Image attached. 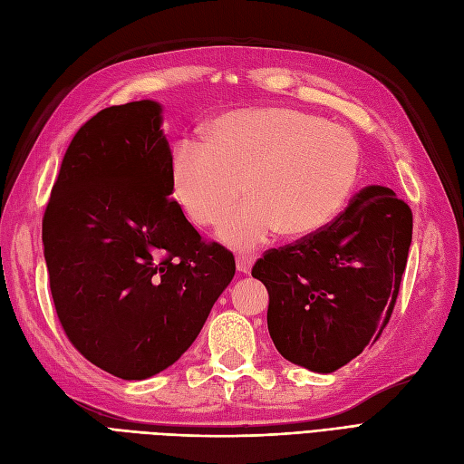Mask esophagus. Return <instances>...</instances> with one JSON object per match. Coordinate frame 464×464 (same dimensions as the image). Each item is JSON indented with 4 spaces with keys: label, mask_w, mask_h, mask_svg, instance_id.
<instances>
[{
    "label": "esophagus",
    "mask_w": 464,
    "mask_h": 464,
    "mask_svg": "<svg viewBox=\"0 0 464 464\" xmlns=\"http://www.w3.org/2000/svg\"><path fill=\"white\" fill-rule=\"evenodd\" d=\"M237 260V270L243 272V275H248L253 268V263H255V255H246V253H239L235 256Z\"/></svg>",
    "instance_id": "1"
}]
</instances>
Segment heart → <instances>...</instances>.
<instances>
[{"label": "heart", "mask_w": 464, "mask_h": 464, "mask_svg": "<svg viewBox=\"0 0 464 464\" xmlns=\"http://www.w3.org/2000/svg\"><path fill=\"white\" fill-rule=\"evenodd\" d=\"M361 172V147L349 129L295 108L225 113L204 139L180 137L170 150L169 186L182 216L213 227L240 195L249 199L219 227V239L255 248L282 231L314 235L345 208Z\"/></svg>", "instance_id": "1"}]
</instances>
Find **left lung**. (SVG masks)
Segmentation results:
<instances>
[{"instance_id": "1", "label": "left lung", "mask_w": 464, "mask_h": 464, "mask_svg": "<svg viewBox=\"0 0 464 464\" xmlns=\"http://www.w3.org/2000/svg\"><path fill=\"white\" fill-rule=\"evenodd\" d=\"M413 216L386 186H364L314 235L268 248L253 276L268 290V331L278 353L334 372L374 345L394 312Z\"/></svg>"}]
</instances>
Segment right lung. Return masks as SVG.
Returning <instances> with one entry per match:
<instances>
[{
    "instance_id": "1",
    "label": "right lung",
    "mask_w": 464,
    "mask_h": 464,
    "mask_svg": "<svg viewBox=\"0 0 464 464\" xmlns=\"http://www.w3.org/2000/svg\"><path fill=\"white\" fill-rule=\"evenodd\" d=\"M160 105H111L78 129L43 216L54 310L80 354L123 380L174 364L235 275L170 199Z\"/></svg>"
}]
</instances>
